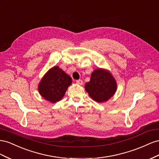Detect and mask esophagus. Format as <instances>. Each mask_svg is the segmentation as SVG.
<instances>
[{
    "label": "esophagus",
    "instance_id": "1",
    "mask_svg": "<svg viewBox=\"0 0 159 159\" xmlns=\"http://www.w3.org/2000/svg\"><path fill=\"white\" fill-rule=\"evenodd\" d=\"M76 83L78 84H79V85H82L83 84V80H76Z\"/></svg>",
    "mask_w": 159,
    "mask_h": 159
}]
</instances>
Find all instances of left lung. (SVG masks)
I'll use <instances>...</instances> for the list:
<instances>
[{
    "label": "left lung",
    "mask_w": 159,
    "mask_h": 159,
    "mask_svg": "<svg viewBox=\"0 0 159 159\" xmlns=\"http://www.w3.org/2000/svg\"><path fill=\"white\" fill-rule=\"evenodd\" d=\"M84 88L90 98L97 102H105L113 97L116 91L117 84L111 72L98 68L90 75L89 82Z\"/></svg>",
    "instance_id": "left-lung-1"
}]
</instances>
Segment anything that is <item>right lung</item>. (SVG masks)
I'll list each match as a JSON object with an SVG mask.
<instances>
[{"label": "right lung", "mask_w": 159, "mask_h": 159, "mask_svg": "<svg viewBox=\"0 0 159 159\" xmlns=\"http://www.w3.org/2000/svg\"><path fill=\"white\" fill-rule=\"evenodd\" d=\"M71 84V77L59 66H54L43 76L38 85V90L46 101L55 103L63 98Z\"/></svg>", "instance_id": "1"}]
</instances>
